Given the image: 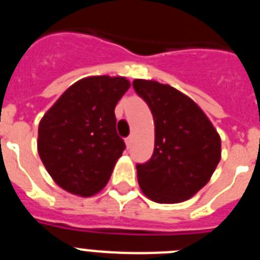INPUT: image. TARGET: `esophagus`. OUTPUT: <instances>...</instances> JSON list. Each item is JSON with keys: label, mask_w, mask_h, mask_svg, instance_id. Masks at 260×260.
Returning a JSON list of instances; mask_svg holds the SVG:
<instances>
[{"label": "esophagus", "mask_w": 260, "mask_h": 260, "mask_svg": "<svg viewBox=\"0 0 260 260\" xmlns=\"http://www.w3.org/2000/svg\"><path fill=\"white\" fill-rule=\"evenodd\" d=\"M132 143H133V137L126 138V146L130 147V146H132Z\"/></svg>", "instance_id": "obj_1"}]
</instances>
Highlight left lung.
I'll return each instance as SVG.
<instances>
[{
    "label": "left lung",
    "mask_w": 260,
    "mask_h": 260,
    "mask_svg": "<svg viewBox=\"0 0 260 260\" xmlns=\"http://www.w3.org/2000/svg\"><path fill=\"white\" fill-rule=\"evenodd\" d=\"M135 92L155 123L152 157L137 164L138 182L156 203L187 201L210 181L221 157V139L203 110L169 84L135 79Z\"/></svg>",
    "instance_id": "8db88e82"
}]
</instances>
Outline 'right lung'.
<instances>
[{"label":"right lung","mask_w":260,"mask_h":260,"mask_svg":"<svg viewBox=\"0 0 260 260\" xmlns=\"http://www.w3.org/2000/svg\"><path fill=\"white\" fill-rule=\"evenodd\" d=\"M128 87L123 77L84 78L41 118L39 156L59 187L92 197L107 185L126 147L117 134L114 108Z\"/></svg>","instance_id":"add662e5"}]
</instances>
